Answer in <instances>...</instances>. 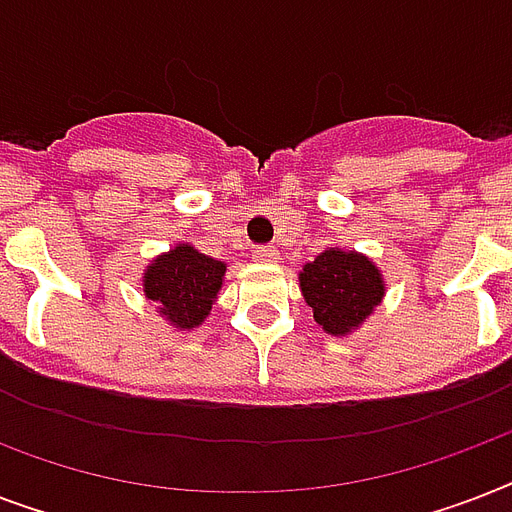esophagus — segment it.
<instances>
[{"instance_id": "34e87169", "label": "esophagus", "mask_w": 512, "mask_h": 512, "mask_svg": "<svg viewBox=\"0 0 512 512\" xmlns=\"http://www.w3.org/2000/svg\"><path fill=\"white\" fill-rule=\"evenodd\" d=\"M257 263H279V249L276 247H255L252 249Z\"/></svg>"}]
</instances>
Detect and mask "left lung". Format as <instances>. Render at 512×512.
I'll use <instances>...</instances> for the list:
<instances>
[{
	"label": "left lung",
	"instance_id": "1",
	"mask_svg": "<svg viewBox=\"0 0 512 512\" xmlns=\"http://www.w3.org/2000/svg\"><path fill=\"white\" fill-rule=\"evenodd\" d=\"M300 292L327 335L348 337L374 313L388 292L372 257L327 247L300 271Z\"/></svg>",
	"mask_w": 512,
	"mask_h": 512
}]
</instances>
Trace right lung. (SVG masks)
I'll list each match as a JSON object with an SVG mask.
<instances>
[{
    "instance_id": "right-lung-1",
    "label": "right lung",
    "mask_w": 512,
    "mask_h": 512,
    "mask_svg": "<svg viewBox=\"0 0 512 512\" xmlns=\"http://www.w3.org/2000/svg\"><path fill=\"white\" fill-rule=\"evenodd\" d=\"M228 265L180 241L156 255L143 271V295L154 300L156 313L177 332L204 324L223 289Z\"/></svg>"
}]
</instances>
